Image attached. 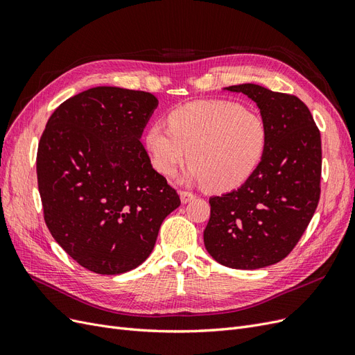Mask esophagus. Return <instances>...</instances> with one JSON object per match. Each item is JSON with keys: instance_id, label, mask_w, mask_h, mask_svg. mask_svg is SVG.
Segmentation results:
<instances>
[{"instance_id": "1", "label": "esophagus", "mask_w": 355, "mask_h": 355, "mask_svg": "<svg viewBox=\"0 0 355 355\" xmlns=\"http://www.w3.org/2000/svg\"><path fill=\"white\" fill-rule=\"evenodd\" d=\"M194 198H196V194L191 193V191H180V199H181L182 203H189Z\"/></svg>"}]
</instances>
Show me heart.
<instances>
[{"label": "heart", "mask_w": 355, "mask_h": 355, "mask_svg": "<svg viewBox=\"0 0 355 355\" xmlns=\"http://www.w3.org/2000/svg\"><path fill=\"white\" fill-rule=\"evenodd\" d=\"M168 126L153 122L144 134L152 165L173 177L187 159L186 180L230 190L255 173L267 150L268 127L258 112L228 100L187 103L169 112Z\"/></svg>", "instance_id": "b5f03b06"}]
</instances>
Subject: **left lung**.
<instances>
[{
  "instance_id": "1",
  "label": "left lung",
  "mask_w": 355,
  "mask_h": 355,
  "mask_svg": "<svg viewBox=\"0 0 355 355\" xmlns=\"http://www.w3.org/2000/svg\"><path fill=\"white\" fill-rule=\"evenodd\" d=\"M225 89L257 103L268 143L242 186L209 199L203 242L221 266L255 270L288 257L310 224L320 199L322 139L311 112L296 96L257 84Z\"/></svg>"
}]
</instances>
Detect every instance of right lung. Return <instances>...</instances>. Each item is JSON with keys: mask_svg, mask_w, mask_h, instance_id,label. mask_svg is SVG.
<instances>
[{"mask_svg": "<svg viewBox=\"0 0 355 355\" xmlns=\"http://www.w3.org/2000/svg\"><path fill=\"white\" fill-rule=\"evenodd\" d=\"M157 98L96 87L63 101L38 144L44 220L79 266L105 276L139 267L180 196L140 139Z\"/></svg>", "mask_w": 355, "mask_h": 355, "instance_id": "1", "label": "right lung"}]
</instances>
